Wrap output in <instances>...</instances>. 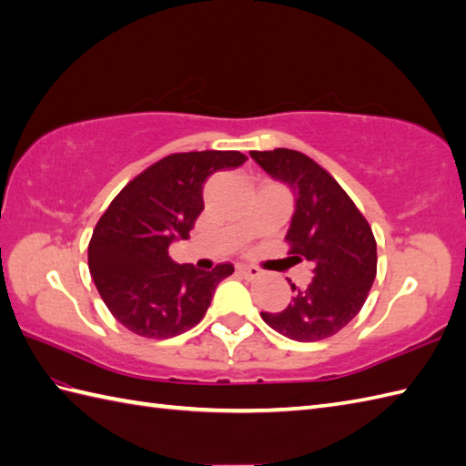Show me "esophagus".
I'll list each match as a JSON object with an SVG mask.
<instances>
[{
  "instance_id": "34e87169",
  "label": "esophagus",
  "mask_w": 466,
  "mask_h": 466,
  "mask_svg": "<svg viewBox=\"0 0 466 466\" xmlns=\"http://www.w3.org/2000/svg\"><path fill=\"white\" fill-rule=\"evenodd\" d=\"M236 270H238V274H242L244 279H258V276H262L260 268H256V266H248V264H236Z\"/></svg>"
}]
</instances>
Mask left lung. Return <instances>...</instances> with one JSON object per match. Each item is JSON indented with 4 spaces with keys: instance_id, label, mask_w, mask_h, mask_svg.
<instances>
[{
    "instance_id": "1",
    "label": "left lung",
    "mask_w": 466,
    "mask_h": 466,
    "mask_svg": "<svg viewBox=\"0 0 466 466\" xmlns=\"http://www.w3.org/2000/svg\"><path fill=\"white\" fill-rule=\"evenodd\" d=\"M274 180L290 186L294 214L286 240L294 262L309 260L314 279L306 289L292 284V300L282 312H262V320L296 342H316L342 330L360 312L376 276V240L366 218L340 184L289 147L250 152Z\"/></svg>"
}]
</instances>
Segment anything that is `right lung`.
<instances>
[{"label":"right lung","mask_w":466,"mask_h":466,"mask_svg":"<svg viewBox=\"0 0 466 466\" xmlns=\"http://www.w3.org/2000/svg\"><path fill=\"white\" fill-rule=\"evenodd\" d=\"M246 162L240 152H184L162 157L122 187L97 220L87 266L114 319L146 339H172L204 319L216 286L234 272L176 264L167 248L190 238L204 210V182Z\"/></svg>","instance_id":"1"}]
</instances>
